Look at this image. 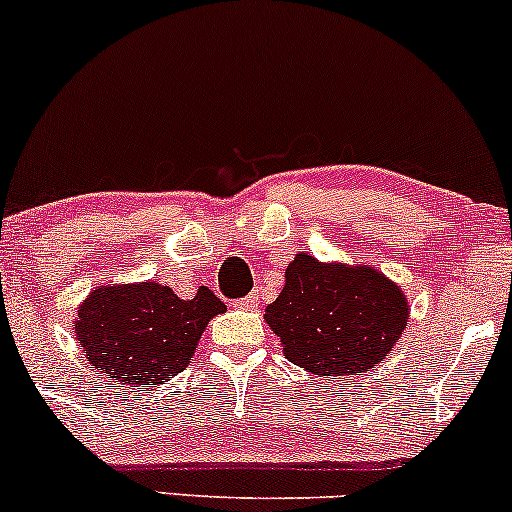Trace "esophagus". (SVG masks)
I'll list each match as a JSON object with an SVG mask.
<instances>
[{
    "label": "esophagus",
    "instance_id": "obj_1",
    "mask_svg": "<svg viewBox=\"0 0 512 512\" xmlns=\"http://www.w3.org/2000/svg\"><path fill=\"white\" fill-rule=\"evenodd\" d=\"M257 303H260V298H257V293H248V296L240 298V301H236L238 308H243V310L257 308Z\"/></svg>",
    "mask_w": 512,
    "mask_h": 512
}]
</instances>
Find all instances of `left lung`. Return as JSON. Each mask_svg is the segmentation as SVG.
<instances>
[{
    "instance_id": "obj_1",
    "label": "left lung",
    "mask_w": 512,
    "mask_h": 512,
    "mask_svg": "<svg viewBox=\"0 0 512 512\" xmlns=\"http://www.w3.org/2000/svg\"><path fill=\"white\" fill-rule=\"evenodd\" d=\"M291 363L315 375H361L390 354L409 320L399 286L373 267L293 257L264 310Z\"/></svg>"
}]
</instances>
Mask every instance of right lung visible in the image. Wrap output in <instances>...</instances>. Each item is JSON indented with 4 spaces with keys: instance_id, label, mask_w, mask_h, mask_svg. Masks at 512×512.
Wrapping results in <instances>:
<instances>
[{
    "instance_id": "1",
    "label": "right lung",
    "mask_w": 512,
    "mask_h": 512,
    "mask_svg": "<svg viewBox=\"0 0 512 512\" xmlns=\"http://www.w3.org/2000/svg\"><path fill=\"white\" fill-rule=\"evenodd\" d=\"M223 310L226 305L207 286H199L190 301L154 281L105 286L81 305L74 330L93 366L144 390L187 368L204 327Z\"/></svg>"
}]
</instances>
